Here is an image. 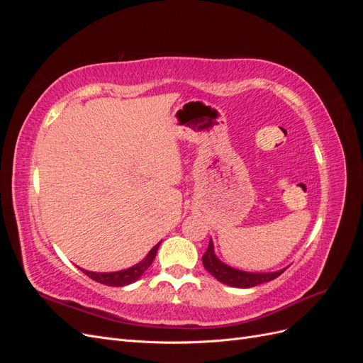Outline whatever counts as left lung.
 Here are the masks:
<instances>
[{
  "label": "left lung",
  "mask_w": 363,
  "mask_h": 363,
  "mask_svg": "<svg viewBox=\"0 0 363 363\" xmlns=\"http://www.w3.org/2000/svg\"><path fill=\"white\" fill-rule=\"evenodd\" d=\"M203 265L216 280H219L221 283H225V284H230V286H235V288L257 286V284L277 279L284 271L283 269V271H277V272L257 274V272H244V271H238L235 268H230V267L224 265L223 262H219L216 259L215 252H213L212 240L208 242V247L203 255Z\"/></svg>",
  "instance_id": "left-lung-1"
}]
</instances>
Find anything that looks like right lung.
<instances>
[{"label":"right lung","instance_id":"obj_1","mask_svg":"<svg viewBox=\"0 0 363 363\" xmlns=\"http://www.w3.org/2000/svg\"><path fill=\"white\" fill-rule=\"evenodd\" d=\"M159 245H160V242L150 251V255L144 260L128 269L118 271V272H91V271L83 269V272L87 277H91L92 280L101 283V284H107V286H125V284L136 281L142 276V274L145 272V269L151 265L152 260H155Z\"/></svg>","mask_w":363,"mask_h":363}]
</instances>
